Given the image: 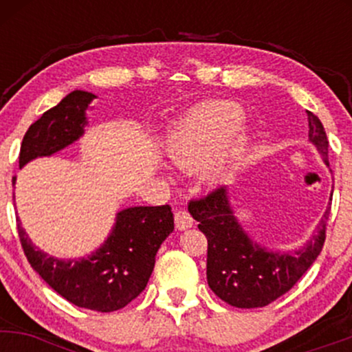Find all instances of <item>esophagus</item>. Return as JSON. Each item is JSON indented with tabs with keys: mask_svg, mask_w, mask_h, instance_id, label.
<instances>
[{
	"mask_svg": "<svg viewBox=\"0 0 352 352\" xmlns=\"http://www.w3.org/2000/svg\"><path fill=\"white\" fill-rule=\"evenodd\" d=\"M193 225V218L190 217L188 212H185V210H180V212L175 213V227L179 230H187V228H192Z\"/></svg>",
	"mask_w": 352,
	"mask_h": 352,
	"instance_id": "34e87169",
	"label": "esophagus"
}]
</instances>
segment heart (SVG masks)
Listing matches in <instances>:
<instances>
[{"mask_svg":"<svg viewBox=\"0 0 352 352\" xmlns=\"http://www.w3.org/2000/svg\"><path fill=\"white\" fill-rule=\"evenodd\" d=\"M243 109L227 100H210L192 107L173 124L165 140L167 155L182 170L204 167V180L218 184L243 160L250 135Z\"/></svg>","mask_w":352,"mask_h":352,"instance_id":"b5f03b06","label":"heart"}]
</instances>
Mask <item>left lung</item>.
Here are the masks:
<instances>
[{"mask_svg":"<svg viewBox=\"0 0 352 352\" xmlns=\"http://www.w3.org/2000/svg\"><path fill=\"white\" fill-rule=\"evenodd\" d=\"M306 112L309 142L318 148L329 167V144L324 127L313 112ZM329 208L319 221L316 233L302 248L278 252L256 243L245 232L230 204L227 187L190 201V215L199 221V230L205 233L208 241L207 281L210 289L228 305L248 309L263 308L288 293L321 253Z\"/></svg>","mask_w":352,"mask_h":352,"instance_id":"1","label":"left lung"}]
</instances>
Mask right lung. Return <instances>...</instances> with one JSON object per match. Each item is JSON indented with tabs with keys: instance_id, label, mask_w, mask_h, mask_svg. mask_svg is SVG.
I'll return each mask as SVG.
<instances>
[{
	"instance_id": "obj_1",
	"label": "right lung",
	"mask_w": 352,
	"mask_h": 352,
	"mask_svg": "<svg viewBox=\"0 0 352 352\" xmlns=\"http://www.w3.org/2000/svg\"><path fill=\"white\" fill-rule=\"evenodd\" d=\"M96 99L92 92L72 91L58 106L46 111L28 129L19 152V168L38 157H50L82 137L86 111ZM16 177H13V185ZM18 233L28 261L56 293L72 305L111 313L135 300L147 286L155 254L173 232L168 205L129 207L116 215V223L96 252L63 260L39 250L21 221Z\"/></svg>"
}]
</instances>
